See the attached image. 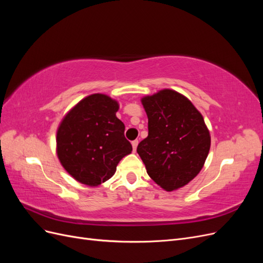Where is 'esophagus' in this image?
Instances as JSON below:
<instances>
[{"mask_svg":"<svg viewBox=\"0 0 263 263\" xmlns=\"http://www.w3.org/2000/svg\"><path fill=\"white\" fill-rule=\"evenodd\" d=\"M132 146H133V151L135 153V151H136V149H137V146H138V140L132 141Z\"/></svg>","mask_w":263,"mask_h":263,"instance_id":"obj_1","label":"esophagus"}]
</instances>
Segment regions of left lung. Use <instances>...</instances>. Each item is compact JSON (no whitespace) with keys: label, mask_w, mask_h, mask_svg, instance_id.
<instances>
[{"label":"left lung","mask_w":263,"mask_h":263,"mask_svg":"<svg viewBox=\"0 0 263 263\" xmlns=\"http://www.w3.org/2000/svg\"><path fill=\"white\" fill-rule=\"evenodd\" d=\"M148 117V137L137 153L148 176L172 192L192 181L205 163L211 135L202 114L186 97L163 89L141 99Z\"/></svg>","instance_id":"1"}]
</instances>
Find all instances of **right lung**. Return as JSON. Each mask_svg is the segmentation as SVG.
<instances>
[{"mask_svg":"<svg viewBox=\"0 0 263 263\" xmlns=\"http://www.w3.org/2000/svg\"><path fill=\"white\" fill-rule=\"evenodd\" d=\"M119 104L108 95L91 94L62 118L57 129V156L76 181L98 186L114 176L116 166L133 150L125 125L116 117Z\"/></svg>","mask_w":263,"mask_h":263,"instance_id":"right-lung-1","label":"right lung"}]
</instances>
